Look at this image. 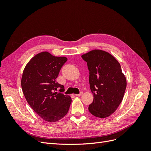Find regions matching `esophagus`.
I'll return each mask as SVG.
<instances>
[{
  "mask_svg": "<svg viewBox=\"0 0 151 151\" xmlns=\"http://www.w3.org/2000/svg\"><path fill=\"white\" fill-rule=\"evenodd\" d=\"M81 95H83V93H80L79 94H75V96H81Z\"/></svg>",
  "mask_w": 151,
  "mask_h": 151,
  "instance_id": "1",
  "label": "esophagus"
}]
</instances>
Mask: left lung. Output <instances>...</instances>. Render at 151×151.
I'll use <instances>...</instances> for the list:
<instances>
[{
	"label": "left lung",
	"mask_w": 151,
	"mask_h": 151,
	"mask_svg": "<svg viewBox=\"0 0 151 151\" xmlns=\"http://www.w3.org/2000/svg\"><path fill=\"white\" fill-rule=\"evenodd\" d=\"M81 57L88 64L90 89L94 96L89 111L98 118L109 116L122 103L127 87L120 63L101 50H91Z\"/></svg>",
	"instance_id": "obj_1"
}]
</instances>
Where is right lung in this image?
<instances>
[{
	"instance_id": "add662e5",
	"label": "right lung",
	"mask_w": 151,
	"mask_h": 151,
	"mask_svg": "<svg viewBox=\"0 0 151 151\" xmlns=\"http://www.w3.org/2000/svg\"><path fill=\"white\" fill-rule=\"evenodd\" d=\"M67 60L65 57H55L43 52L31 59L22 73L21 87L26 101L46 122L60 120L69 109L72 102L69 96L54 93L57 88H60V91L64 90V86L55 79Z\"/></svg>"
}]
</instances>
